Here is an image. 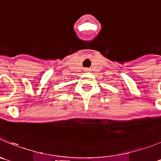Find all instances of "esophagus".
I'll use <instances>...</instances> for the list:
<instances>
[{
    "mask_svg": "<svg viewBox=\"0 0 161 161\" xmlns=\"http://www.w3.org/2000/svg\"><path fill=\"white\" fill-rule=\"evenodd\" d=\"M84 71L89 72V71H90V68H88V67H86V68L84 69Z\"/></svg>",
    "mask_w": 161,
    "mask_h": 161,
    "instance_id": "34e87169",
    "label": "esophagus"
}]
</instances>
